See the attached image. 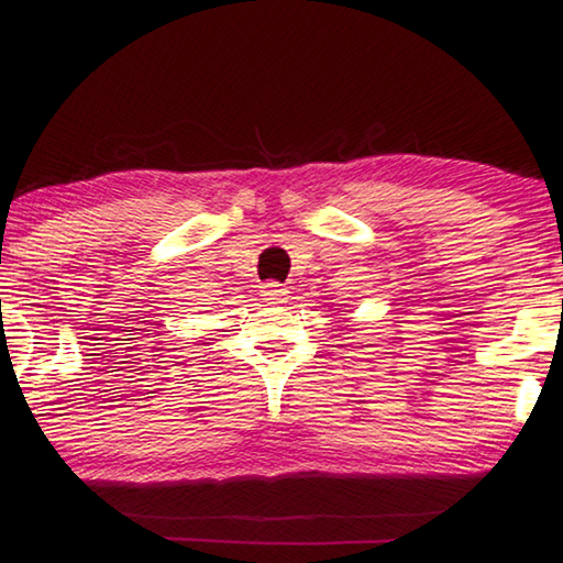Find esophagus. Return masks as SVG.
Instances as JSON below:
<instances>
[{"label": "esophagus", "mask_w": 563, "mask_h": 563, "mask_svg": "<svg viewBox=\"0 0 563 563\" xmlns=\"http://www.w3.org/2000/svg\"><path fill=\"white\" fill-rule=\"evenodd\" d=\"M285 292H288V290H285L280 283H265L263 290H261V300L265 305H280L285 300Z\"/></svg>", "instance_id": "34e87169"}]
</instances>
